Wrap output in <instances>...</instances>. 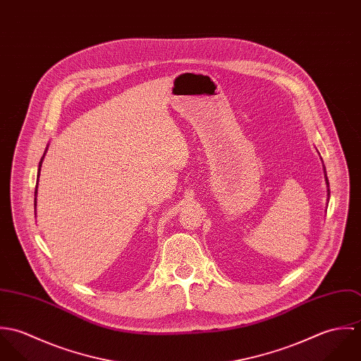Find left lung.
<instances>
[{
    "label": "left lung",
    "instance_id": "left-lung-1",
    "mask_svg": "<svg viewBox=\"0 0 361 361\" xmlns=\"http://www.w3.org/2000/svg\"><path fill=\"white\" fill-rule=\"evenodd\" d=\"M326 183H328V179H326ZM328 185H329V183H328Z\"/></svg>",
    "mask_w": 361,
    "mask_h": 361
}]
</instances>
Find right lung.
Instances as JSON below:
<instances>
[{"label":"right lung","mask_w":361,"mask_h":361,"mask_svg":"<svg viewBox=\"0 0 361 361\" xmlns=\"http://www.w3.org/2000/svg\"><path fill=\"white\" fill-rule=\"evenodd\" d=\"M44 157V155H43ZM42 161H43V158H42ZM42 161H40V165L39 166H42ZM39 173H40V168H39ZM35 193H37V186H36V192ZM35 206H36V199H35Z\"/></svg>","instance_id":"1"}]
</instances>
